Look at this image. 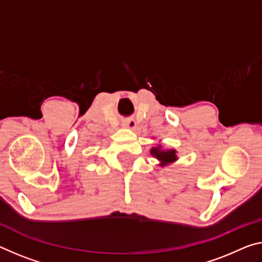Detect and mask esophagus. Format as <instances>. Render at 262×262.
Masks as SVG:
<instances>
[{
	"instance_id": "34e87169",
	"label": "esophagus",
	"mask_w": 262,
	"mask_h": 262,
	"mask_svg": "<svg viewBox=\"0 0 262 262\" xmlns=\"http://www.w3.org/2000/svg\"><path fill=\"white\" fill-rule=\"evenodd\" d=\"M122 127L123 128H127V129H135L136 128V122L134 120H127V121H123L122 122Z\"/></svg>"
}]
</instances>
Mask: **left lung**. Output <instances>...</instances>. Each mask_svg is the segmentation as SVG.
I'll use <instances>...</instances> for the list:
<instances>
[{
  "label": "left lung",
  "instance_id": "8db88e82",
  "mask_svg": "<svg viewBox=\"0 0 262 262\" xmlns=\"http://www.w3.org/2000/svg\"><path fill=\"white\" fill-rule=\"evenodd\" d=\"M150 154L152 157L160 162V167H167V165L173 163L178 160L177 151L175 149H162L161 144H157L156 147L150 149Z\"/></svg>",
  "mask_w": 262,
  "mask_h": 262
}]
</instances>
